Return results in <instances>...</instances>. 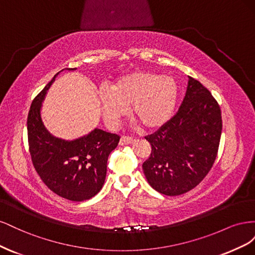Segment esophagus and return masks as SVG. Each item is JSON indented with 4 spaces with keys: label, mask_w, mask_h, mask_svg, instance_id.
<instances>
[{
    "label": "esophagus",
    "mask_w": 255,
    "mask_h": 255,
    "mask_svg": "<svg viewBox=\"0 0 255 255\" xmlns=\"http://www.w3.org/2000/svg\"><path fill=\"white\" fill-rule=\"evenodd\" d=\"M133 142V138L129 137V136H121L120 138V141L119 144L120 145H126V144H129Z\"/></svg>",
    "instance_id": "esophagus-1"
}]
</instances>
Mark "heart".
Returning a JSON list of instances; mask_svg holds the SVG:
<instances>
[{
    "label": "heart",
    "mask_w": 255,
    "mask_h": 255,
    "mask_svg": "<svg viewBox=\"0 0 255 255\" xmlns=\"http://www.w3.org/2000/svg\"><path fill=\"white\" fill-rule=\"evenodd\" d=\"M177 99V85L170 76L134 71L120 76L111 89L99 91L103 117L117 125L129 106L130 117L144 129H155L170 119Z\"/></svg>",
    "instance_id": "heart-1"
}]
</instances>
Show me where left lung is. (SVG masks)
<instances>
[{"instance_id": "obj_1", "label": "left lung", "mask_w": 255, "mask_h": 255, "mask_svg": "<svg viewBox=\"0 0 255 255\" xmlns=\"http://www.w3.org/2000/svg\"><path fill=\"white\" fill-rule=\"evenodd\" d=\"M221 129L219 104L207 88L189 76L179 111L145 137L152 151L142 169L151 187L166 196H180L195 188L217 156Z\"/></svg>"}]
</instances>
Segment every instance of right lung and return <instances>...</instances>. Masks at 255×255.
<instances>
[{
    "label": "right lung",
    "mask_w": 255,
    "mask_h": 255,
    "mask_svg": "<svg viewBox=\"0 0 255 255\" xmlns=\"http://www.w3.org/2000/svg\"><path fill=\"white\" fill-rule=\"evenodd\" d=\"M57 74L30 105L27 116L29 153L38 175L48 188L59 197L80 202L95 197L101 190L107 159L118 145L120 136L100 128L74 140L51 135L41 120L40 110L44 96Z\"/></svg>",
    "instance_id": "add662e5"
}]
</instances>
